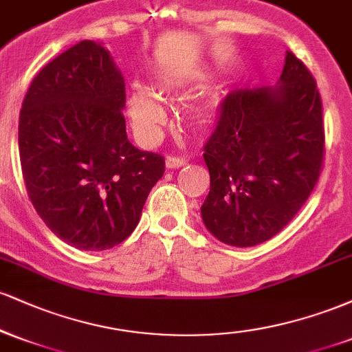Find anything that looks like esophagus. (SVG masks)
<instances>
[{"mask_svg":"<svg viewBox=\"0 0 352 352\" xmlns=\"http://www.w3.org/2000/svg\"><path fill=\"white\" fill-rule=\"evenodd\" d=\"M185 164H187V160H185L184 157H167V160H165V168L172 170V168L184 167Z\"/></svg>","mask_w":352,"mask_h":352,"instance_id":"obj_1","label":"esophagus"}]
</instances>
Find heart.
<instances>
[{
  "label": "heart",
  "mask_w": 352,
  "mask_h": 352,
  "mask_svg": "<svg viewBox=\"0 0 352 352\" xmlns=\"http://www.w3.org/2000/svg\"><path fill=\"white\" fill-rule=\"evenodd\" d=\"M159 87L162 92H168L172 96L180 94V86L172 79H162ZM127 112L134 129L144 137H152L155 134L157 127L164 124L165 120V111L160 100L145 89H134L131 92L127 99ZM213 117L215 116H213L212 111L201 109V111L197 112L195 119L200 127H207L213 122Z\"/></svg>",
  "instance_id": "heart-1"
}]
</instances>
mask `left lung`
Segmentation results:
<instances>
[{"instance_id": "obj_1", "label": "left lung", "mask_w": 352, "mask_h": 352, "mask_svg": "<svg viewBox=\"0 0 352 352\" xmlns=\"http://www.w3.org/2000/svg\"><path fill=\"white\" fill-rule=\"evenodd\" d=\"M324 153L322 104L311 72L286 51L276 86L233 91L205 145L210 192L201 220L217 240L254 246L308 200Z\"/></svg>"}]
</instances>
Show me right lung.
Returning a JSON list of instances; mask_svg holds the SVG:
<instances>
[{
  "mask_svg": "<svg viewBox=\"0 0 352 352\" xmlns=\"http://www.w3.org/2000/svg\"><path fill=\"white\" fill-rule=\"evenodd\" d=\"M125 84L111 52L80 41L31 82L19 112V159L31 204L56 236L86 252L134 232L164 157L125 132Z\"/></svg>",
  "mask_w": 352,
  "mask_h": 352,
  "instance_id": "right-lung-1",
  "label": "right lung"
}]
</instances>
